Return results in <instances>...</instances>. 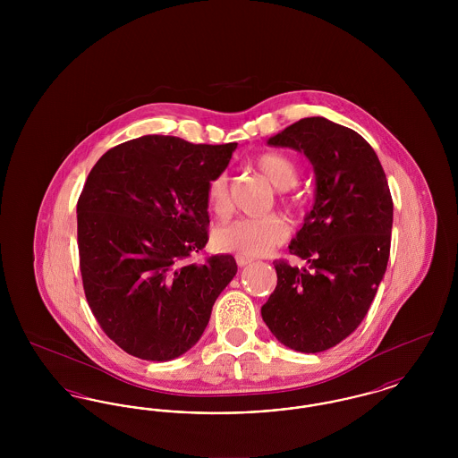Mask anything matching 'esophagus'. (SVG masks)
<instances>
[{
	"label": "esophagus",
	"mask_w": 458,
	"mask_h": 458,
	"mask_svg": "<svg viewBox=\"0 0 458 458\" xmlns=\"http://www.w3.org/2000/svg\"><path fill=\"white\" fill-rule=\"evenodd\" d=\"M235 261H237V264H239L240 267H242V266H247V264H250V262H252V258H247V256L237 254V256H235Z\"/></svg>",
	"instance_id": "1"
}]
</instances>
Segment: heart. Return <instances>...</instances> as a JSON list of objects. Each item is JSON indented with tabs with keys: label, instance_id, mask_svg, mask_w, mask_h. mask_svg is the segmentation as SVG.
<instances>
[{
	"label": "heart",
	"instance_id": "heart-1",
	"mask_svg": "<svg viewBox=\"0 0 458 458\" xmlns=\"http://www.w3.org/2000/svg\"><path fill=\"white\" fill-rule=\"evenodd\" d=\"M256 166L267 182L288 192L299 180L297 163L282 153H262L256 157ZM206 200L209 209L225 216L230 211V192L226 174H215L206 185ZM284 204H293V197H282ZM290 235V225L280 215H266L261 218H237L223 223L213 232V243L218 250L242 254L247 258L266 256Z\"/></svg>",
	"mask_w": 458,
	"mask_h": 458
}]
</instances>
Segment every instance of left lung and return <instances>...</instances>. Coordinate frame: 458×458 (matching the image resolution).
Masks as SVG:
<instances>
[{
  "label": "left lung",
  "instance_id": "left-lung-1",
  "mask_svg": "<svg viewBox=\"0 0 458 458\" xmlns=\"http://www.w3.org/2000/svg\"><path fill=\"white\" fill-rule=\"evenodd\" d=\"M267 144L307 156L316 199L288 245L307 267L273 262L278 284L262 319L284 347L316 353L345 340L369 310L390 258L392 194L368 140L323 116L302 118Z\"/></svg>",
  "mask_w": 458,
  "mask_h": 458
}]
</instances>
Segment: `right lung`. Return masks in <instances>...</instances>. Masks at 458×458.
Here are the masks:
<instances>
[{"instance_id": "1", "label": "right lung", "mask_w": 458, "mask_h": 458, "mask_svg": "<svg viewBox=\"0 0 458 458\" xmlns=\"http://www.w3.org/2000/svg\"><path fill=\"white\" fill-rule=\"evenodd\" d=\"M237 142L144 135L103 154L77 202L89 307L120 349L172 360L192 349L237 273L230 254L191 262L208 243L206 185Z\"/></svg>"}]
</instances>
